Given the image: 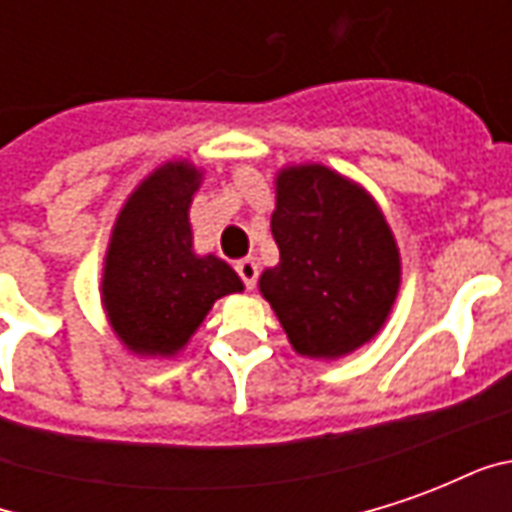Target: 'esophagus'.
I'll use <instances>...</instances> for the list:
<instances>
[{
    "instance_id": "esophagus-1",
    "label": "esophagus",
    "mask_w": 512,
    "mask_h": 512,
    "mask_svg": "<svg viewBox=\"0 0 512 512\" xmlns=\"http://www.w3.org/2000/svg\"><path fill=\"white\" fill-rule=\"evenodd\" d=\"M235 271H238V277H241V282H244L246 290H255L257 285V263L255 260H241V263H235Z\"/></svg>"
}]
</instances>
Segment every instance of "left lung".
Listing matches in <instances>:
<instances>
[{
  "label": "left lung",
  "instance_id": "obj_1",
  "mask_svg": "<svg viewBox=\"0 0 512 512\" xmlns=\"http://www.w3.org/2000/svg\"><path fill=\"white\" fill-rule=\"evenodd\" d=\"M271 235L279 266L260 277V290L299 354H351L384 326L400 257L370 194L321 164L285 169Z\"/></svg>",
  "mask_w": 512,
  "mask_h": 512
}]
</instances>
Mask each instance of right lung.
I'll use <instances>...</instances> for the list:
<instances>
[{
  "label": "right lung",
  "mask_w": 512,
  "mask_h": 512,
  "mask_svg": "<svg viewBox=\"0 0 512 512\" xmlns=\"http://www.w3.org/2000/svg\"><path fill=\"white\" fill-rule=\"evenodd\" d=\"M200 172L175 161L131 194L112 233L104 268V304L117 337L147 356L189 343L213 301L241 290L224 260L191 249L189 205Z\"/></svg>",
  "instance_id": "right-lung-1"
}]
</instances>
